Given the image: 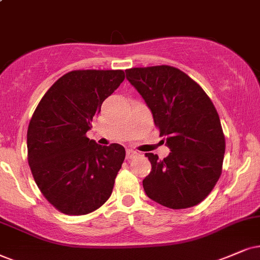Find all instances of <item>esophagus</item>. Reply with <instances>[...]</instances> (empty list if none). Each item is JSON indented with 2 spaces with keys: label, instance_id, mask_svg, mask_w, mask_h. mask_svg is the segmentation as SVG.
<instances>
[{
  "label": "esophagus",
  "instance_id": "34e87169",
  "mask_svg": "<svg viewBox=\"0 0 260 260\" xmlns=\"http://www.w3.org/2000/svg\"><path fill=\"white\" fill-rule=\"evenodd\" d=\"M138 154H139V153H138L136 150L128 149L127 150V159H132V158H134V157H137Z\"/></svg>",
  "mask_w": 260,
  "mask_h": 260
}]
</instances>
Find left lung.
I'll use <instances>...</instances> for the list:
<instances>
[{"label":"left lung","instance_id":"8db88e82","mask_svg":"<svg viewBox=\"0 0 260 260\" xmlns=\"http://www.w3.org/2000/svg\"><path fill=\"white\" fill-rule=\"evenodd\" d=\"M126 77L170 149L164 159L145 153L151 163L143 180L146 196L174 210L198 205L222 174L225 139L215 106L199 84L172 66L131 68Z\"/></svg>","mask_w":260,"mask_h":260}]
</instances>
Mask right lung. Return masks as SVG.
Returning a JSON list of instances; mask_svg holds the SVG:
<instances>
[{"mask_svg":"<svg viewBox=\"0 0 260 260\" xmlns=\"http://www.w3.org/2000/svg\"><path fill=\"white\" fill-rule=\"evenodd\" d=\"M124 80L121 70L72 71L55 81L27 129V160L45 199L66 215L90 213L109 199L126 151L86 137L102 103Z\"/></svg>","mask_w":260,"mask_h":260,"instance_id":"obj_1","label":"right lung"}]
</instances>
